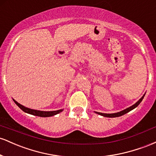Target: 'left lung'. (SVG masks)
I'll return each instance as SVG.
<instances>
[{"mask_svg": "<svg viewBox=\"0 0 156 156\" xmlns=\"http://www.w3.org/2000/svg\"><path fill=\"white\" fill-rule=\"evenodd\" d=\"M144 96H143L142 98H141L139 101L136 102V103L135 104L132 105V106H130V107H129V108L125 109V110L122 111V112H120L114 113V114H104V113L97 112H95V113H97V114H100V115H101V116H103V117H120V116L124 115V114H127V113L130 112V111H131V110H133V109L135 108L136 107H137L138 105H139V103H140L142 101L143 98H144Z\"/></svg>", "mask_w": 156, "mask_h": 156, "instance_id": "1", "label": "left lung"}]
</instances>
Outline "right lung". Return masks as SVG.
Masks as SVG:
<instances>
[{
  "label": "right lung",
  "mask_w": 156,
  "mask_h": 156,
  "mask_svg": "<svg viewBox=\"0 0 156 156\" xmlns=\"http://www.w3.org/2000/svg\"><path fill=\"white\" fill-rule=\"evenodd\" d=\"M14 102L18 105L19 108H20L24 112L28 113V114H32V115L34 116H38V117H52V116H54L55 114H58V113L62 112V109L61 110H58V111H53V112H42V111H38V110H34V109H31L26 108V107L23 106L21 104L17 103V101H15V100H13Z\"/></svg>",
  "instance_id": "obj_1"
}]
</instances>
